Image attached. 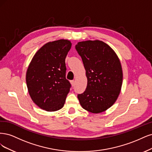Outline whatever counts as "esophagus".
Returning a JSON list of instances; mask_svg holds the SVG:
<instances>
[{
    "mask_svg": "<svg viewBox=\"0 0 152 152\" xmlns=\"http://www.w3.org/2000/svg\"><path fill=\"white\" fill-rule=\"evenodd\" d=\"M70 82H71V85H72V86H74L75 85V81H74V80H71Z\"/></svg>",
    "mask_w": 152,
    "mask_h": 152,
    "instance_id": "esophagus-1",
    "label": "esophagus"
}]
</instances>
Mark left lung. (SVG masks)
Wrapping results in <instances>:
<instances>
[{"label":"left lung","instance_id":"8db88e82","mask_svg":"<svg viewBox=\"0 0 152 152\" xmlns=\"http://www.w3.org/2000/svg\"><path fill=\"white\" fill-rule=\"evenodd\" d=\"M84 64L87 77L85 91L77 95L84 109L100 113L114 104L122 83L121 62L112 48L102 41H85L75 46Z\"/></svg>","mask_w":152,"mask_h":152}]
</instances>
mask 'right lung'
<instances>
[{
  "instance_id": "right-lung-1",
  "label": "right lung",
  "mask_w": 152,
  "mask_h": 152,
  "mask_svg": "<svg viewBox=\"0 0 152 152\" xmlns=\"http://www.w3.org/2000/svg\"><path fill=\"white\" fill-rule=\"evenodd\" d=\"M71 43L58 40L44 45L34 56L26 72V84L32 100L47 111L62 109L71 85L66 77L65 59Z\"/></svg>"
}]
</instances>
